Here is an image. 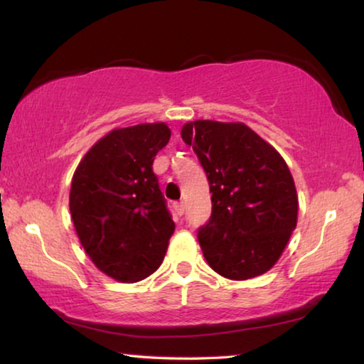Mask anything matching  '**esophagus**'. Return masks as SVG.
<instances>
[{
    "instance_id": "esophagus-1",
    "label": "esophagus",
    "mask_w": 364,
    "mask_h": 364,
    "mask_svg": "<svg viewBox=\"0 0 364 364\" xmlns=\"http://www.w3.org/2000/svg\"><path fill=\"white\" fill-rule=\"evenodd\" d=\"M183 210H186V205H183V202L173 203V212H176L177 217H182L183 215Z\"/></svg>"
}]
</instances>
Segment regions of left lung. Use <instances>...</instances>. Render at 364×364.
I'll list each match as a JSON object with an SVG mask.
<instances>
[{
    "label": "left lung",
    "mask_w": 364,
    "mask_h": 364,
    "mask_svg": "<svg viewBox=\"0 0 364 364\" xmlns=\"http://www.w3.org/2000/svg\"><path fill=\"white\" fill-rule=\"evenodd\" d=\"M212 192V215L198 230L203 257L218 275L248 280L278 262L296 227L298 196L285 159L243 122L182 126Z\"/></svg>",
    "instance_id": "obj_1"
}]
</instances>
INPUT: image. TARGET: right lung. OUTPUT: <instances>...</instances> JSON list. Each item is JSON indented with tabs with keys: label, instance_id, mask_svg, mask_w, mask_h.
Wrapping results in <instances>:
<instances>
[{
	"label": "right lung",
	"instance_id": "right-lung-1",
	"mask_svg": "<svg viewBox=\"0 0 364 364\" xmlns=\"http://www.w3.org/2000/svg\"><path fill=\"white\" fill-rule=\"evenodd\" d=\"M166 122L117 127L79 162L69 210L79 242L104 275L141 282L161 267L176 228L152 162L168 144Z\"/></svg>",
	"mask_w": 364,
	"mask_h": 364
}]
</instances>
